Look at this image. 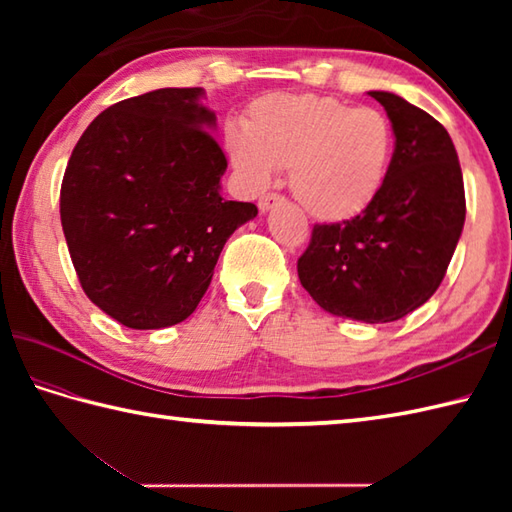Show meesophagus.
<instances>
[{"instance_id": "34e87169", "label": "esophagus", "mask_w": 512, "mask_h": 512, "mask_svg": "<svg viewBox=\"0 0 512 512\" xmlns=\"http://www.w3.org/2000/svg\"><path fill=\"white\" fill-rule=\"evenodd\" d=\"M281 202H284V195H279V193L262 195V198H259V211L266 213V211H270V209H273V206H277Z\"/></svg>"}]
</instances>
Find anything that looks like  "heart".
<instances>
[{"instance_id": "heart-1", "label": "heart", "mask_w": 512, "mask_h": 512, "mask_svg": "<svg viewBox=\"0 0 512 512\" xmlns=\"http://www.w3.org/2000/svg\"><path fill=\"white\" fill-rule=\"evenodd\" d=\"M224 147L248 189H266L277 167L290 169V189L303 209L325 222H343L383 191L396 136L374 107L273 94L250 107L246 132L226 129Z\"/></svg>"}]
</instances>
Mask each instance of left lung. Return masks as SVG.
<instances>
[{
	"instance_id": "8db88e82",
	"label": "left lung",
	"mask_w": 512,
	"mask_h": 512,
	"mask_svg": "<svg viewBox=\"0 0 512 512\" xmlns=\"http://www.w3.org/2000/svg\"><path fill=\"white\" fill-rule=\"evenodd\" d=\"M369 96L385 107L396 136L385 187L352 220L314 224L297 273L330 314L389 323L420 308L442 284L462 235L466 200L447 129L396 94Z\"/></svg>"
}]
</instances>
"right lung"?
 I'll return each instance as SVG.
<instances>
[{"mask_svg": "<svg viewBox=\"0 0 512 512\" xmlns=\"http://www.w3.org/2000/svg\"><path fill=\"white\" fill-rule=\"evenodd\" d=\"M202 88H162L94 118L61 184V226L88 299L132 330L198 308L226 239L257 206L224 200L226 156Z\"/></svg>", "mask_w": 512, "mask_h": 512, "instance_id": "add662e5", "label": "right lung"}]
</instances>
